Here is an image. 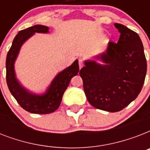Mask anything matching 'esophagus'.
<instances>
[{
  "label": "esophagus",
  "instance_id": "34e87169",
  "mask_svg": "<svg viewBox=\"0 0 150 150\" xmlns=\"http://www.w3.org/2000/svg\"><path fill=\"white\" fill-rule=\"evenodd\" d=\"M79 68H82V67L83 66V61L82 59L79 60Z\"/></svg>",
  "mask_w": 150,
  "mask_h": 150
}]
</instances>
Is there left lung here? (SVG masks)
<instances>
[{
  "instance_id": "8db88e82",
  "label": "left lung",
  "mask_w": 150,
  "mask_h": 150,
  "mask_svg": "<svg viewBox=\"0 0 150 150\" xmlns=\"http://www.w3.org/2000/svg\"><path fill=\"white\" fill-rule=\"evenodd\" d=\"M117 43L110 41L107 50L85 61L79 75L90 104L97 109L117 112L136 99L142 90L147 64L139 36L119 23Z\"/></svg>"
}]
</instances>
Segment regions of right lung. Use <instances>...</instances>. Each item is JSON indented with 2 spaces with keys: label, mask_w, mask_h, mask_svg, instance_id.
<instances>
[{
  "label": "right lung",
  "mask_w": 150,
  "mask_h": 150,
  "mask_svg": "<svg viewBox=\"0 0 150 150\" xmlns=\"http://www.w3.org/2000/svg\"><path fill=\"white\" fill-rule=\"evenodd\" d=\"M36 33H47L49 28L45 25H36L21 30L15 37L6 58V81L11 93L23 109L33 114H50L58 108L71 79L79 71V61L75 60L71 65L59 72L45 93L38 95L30 93L16 79L15 62L22 44Z\"/></svg>",
  "instance_id": "add662e5"
}]
</instances>
